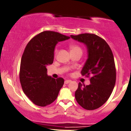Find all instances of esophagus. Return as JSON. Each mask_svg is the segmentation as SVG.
<instances>
[{
  "label": "esophagus",
  "mask_w": 131,
  "mask_h": 131,
  "mask_svg": "<svg viewBox=\"0 0 131 131\" xmlns=\"http://www.w3.org/2000/svg\"><path fill=\"white\" fill-rule=\"evenodd\" d=\"M70 82H71L70 80H66L65 81H64V84H69V83H70Z\"/></svg>",
  "instance_id": "obj_1"
}]
</instances>
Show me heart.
<instances>
[{
    "instance_id": "1",
    "label": "heart",
    "mask_w": 131,
    "mask_h": 131,
    "mask_svg": "<svg viewBox=\"0 0 131 131\" xmlns=\"http://www.w3.org/2000/svg\"><path fill=\"white\" fill-rule=\"evenodd\" d=\"M70 52H74V51H81V52H82L81 47H79L77 45H71L70 46ZM57 49H56L55 50V53L57 54Z\"/></svg>"
}]
</instances>
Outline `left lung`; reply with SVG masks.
<instances>
[{
    "instance_id": "1",
    "label": "left lung",
    "mask_w": 131,
    "mask_h": 131,
    "mask_svg": "<svg viewBox=\"0 0 131 131\" xmlns=\"http://www.w3.org/2000/svg\"><path fill=\"white\" fill-rule=\"evenodd\" d=\"M70 37L86 46L88 58L81 73L90 77L91 83L86 86L79 83L76 100L84 109H97L108 101L115 86L116 70L113 52L103 38L93 34Z\"/></svg>"
}]
</instances>
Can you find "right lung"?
Returning a JSON list of instances; mask_svg holds the SVG:
<instances>
[{"label":"right lung","instance_id":"1","mask_svg":"<svg viewBox=\"0 0 131 131\" xmlns=\"http://www.w3.org/2000/svg\"><path fill=\"white\" fill-rule=\"evenodd\" d=\"M69 38L47 30L32 38L25 47L20 63V81L23 92L35 105L46 106L57 98L64 80L47 75L46 67L53 63L56 45Z\"/></svg>","mask_w":131,"mask_h":131}]
</instances>
